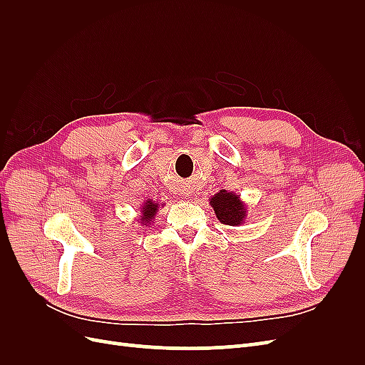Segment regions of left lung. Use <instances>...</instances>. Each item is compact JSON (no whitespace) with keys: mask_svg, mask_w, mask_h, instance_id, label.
I'll return each mask as SVG.
<instances>
[{"mask_svg":"<svg viewBox=\"0 0 365 365\" xmlns=\"http://www.w3.org/2000/svg\"><path fill=\"white\" fill-rule=\"evenodd\" d=\"M210 205L213 207L219 222L231 227L245 224L248 210L245 202L240 200V195L222 189L210 197Z\"/></svg>","mask_w":365,"mask_h":365,"instance_id":"obj_1","label":"left lung"}]
</instances>
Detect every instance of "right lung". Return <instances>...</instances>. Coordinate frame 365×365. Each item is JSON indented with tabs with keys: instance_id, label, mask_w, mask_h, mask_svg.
I'll use <instances>...</instances> for the list:
<instances>
[{
	"instance_id": "add662e5",
	"label": "right lung",
	"mask_w": 365,
	"mask_h": 365,
	"mask_svg": "<svg viewBox=\"0 0 365 365\" xmlns=\"http://www.w3.org/2000/svg\"><path fill=\"white\" fill-rule=\"evenodd\" d=\"M160 205L163 207V204H158L157 201H152V200H146L145 202H143L140 207L138 224L146 225V227L150 225V222H153V219H155V216L158 213Z\"/></svg>"
}]
</instances>
